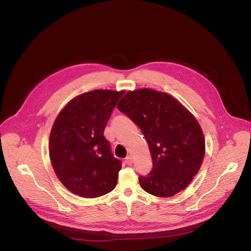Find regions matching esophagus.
Wrapping results in <instances>:
<instances>
[{"mask_svg":"<svg viewBox=\"0 0 251 251\" xmlns=\"http://www.w3.org/2000/svg\"><path fill=\"white\" fill-rule=\"evenodd\" d=\"M125 163L127 165H131L132 163H133V159H132V157L131 156H127L126 158H125Z\"/></svg>","mask_w":251,"mask_h":251,"instance_id":"esophagus-1","label":"esophagus"}]
</instances>
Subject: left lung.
I'll list each match as a JSON object with an SVG mask.
<instances>
[{
    "label": "left lung",
    "mask_w": 251,
    "mask_h": 251,
    "mask_svg": "<svg viewBox=\"0 0 251 251\" xmlns=\"http://www.w3.org/2000/svg\"><path fill=\"white\" fill-rule=\"evenodd\" d=\"M145 135L152 169L138 177L140 187L157 197L186 189L198 173L205 140L195 117L172 96L151 89L129 91L118 103Z\"/></svg>",
    "instance_id": "obj_1"
}]
</instances>
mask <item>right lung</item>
Masks as SVG:
<instances>
[{
	"label": "right lung",
	"mask_w": 251,
	"mask_h": 251,
	"mask_svg": "<svg viewBox=\"0 0 251 251\" xmlns=\"http://www.w3.org/2000/svg\"><path fill=\"white\" fill-rule=\"evenodd\" d=\"M124 91L93 90L75 97L53 124L49 155L63 186L84 198L113 191L122 162L115 158L104 128Z\"/></svg>",
	"instance_id": "right-lung-1"
}]
</instances>
